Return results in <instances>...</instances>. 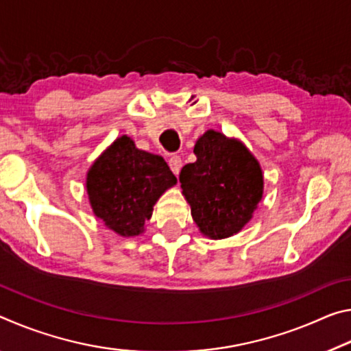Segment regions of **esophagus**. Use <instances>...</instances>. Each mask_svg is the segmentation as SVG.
Segmentation results:
<instances>
[{"label": "esophagus", "mask_w": 351, "mask_h": 351, "mask_svg": "<svg viewBox=\"0 0 351 351\" xmlns=\"http://www.w3.org/2000/svg\"><path fill=\"white\" fill-rule=\"evenodd\" d=\"M169 165H170L171 171H173L175 175H178V173H180L181 167H182V161H181V158H180V156H176V154H173V156H170V159H169Z\"/></svg>", "instance_id": "esophagus-1"}]
</instances>
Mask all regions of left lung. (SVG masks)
<instances>
[{"instance_id": "obj_1", "label": "left lung", "mask_w": 351, "mask_h": 351, "mask_svg": "<svg viewBox=\"0 0 351 351\" xmlns=\"http://www.w3.org/2000/svg\"><path fill=\"white\" fill-rule=\"evenodd\" d=\"M184 165L180 182L199 232L210 240L239 234L263 198V171L240 139L207 130Z\"/></svg>"}]
</instances>
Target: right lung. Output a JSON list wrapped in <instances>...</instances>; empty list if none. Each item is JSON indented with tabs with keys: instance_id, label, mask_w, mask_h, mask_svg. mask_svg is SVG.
Segmentation results:
<instances>
[{
	"instance_id": "obj_1",
	"label": "right lung",
	"mask_w": 351,
	"mask_h": 351,
	"mask_svg": "<svg viewBox=\"0 0 351 351\" xmlns=\"http://www.w3.org/2000/svg\"><path fill=\"white\" fill-rule=\"evenodd\" d=\"M176 181L162 156L139 150L123 134L88 170L86 193L94 215L106 228L121 237H136L144 234L153 206Z\"/></svg>"
}]
</instances>
